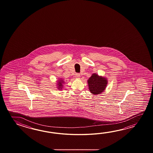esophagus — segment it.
Listing matches in <instances>:
<instances>
[{"instance_id":"obj_1","label":"esophagus","mask_w":153,"mask_h":153,"mask_svg":"<svg viewBox=\"0 0 153 153\" xmlns=\"http://www.w3.org/2000/svg\"><path fill=\"white\" fill-rule=\"evenodd\" d=\"M75 78H77V79H80V74H79V73H76L75 74Z\"/></svg>"}]
</instances>
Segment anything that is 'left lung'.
<instances>
[{"instance_id":"left-lung-1","label":"left lung","mask_w":153,"mask_h":153,"mask_svg":"<svg viewBox=\"0 0 153 153\" xmlns=\"http://www.w3.org/2000/svg\"><path fill=\"white\" fill-rule=\"evenodd\" d=\"M88 83L91 93L94 94H100L105 90L108 80L107 78L94 73L88 79Z\"/></svg>"}]
</instances>
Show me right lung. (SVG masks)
Here are the masks:
<instances>
[{
    "instance_id": "obj_1",
    "label": "right lung",
    "mask_w": 153,
    "mask_h": 153,
    "mask_svg": "<svg viewBox=\"0 0 153 153\" xmlns=\"http://www.w3.org/2000/svg\"><path fill=\"white\" fill-rule=\"evenodd\" d=\"M65 83V81H64V80H63L62 79H59L58 80V82H57V88H58V89L59 90H61L62 89V88H63V84Z\"/></svg>"
}]
</instances>
